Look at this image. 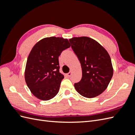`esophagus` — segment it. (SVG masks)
<instances>
[{
  "label": "esophagus",
  "instance_id": "1",
  "mask_svg": "<svg viewBox=\"0 0 135 135\" xmlns=\"http://www.w3.org/2000/svg\"><path fill=\"white\" fill-rule=\"evenodd\" d=\"M72 75V72L71 71H70L69 73H68V74H66V75L68 76V77H70Z\"/></svg>",
  "mask_w": 135,
  "mask_h": 135
}]
</instances>
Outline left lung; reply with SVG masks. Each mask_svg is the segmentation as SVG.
I'll use <instances>...</instances> for the list:
<instances>
[{
	"label": "left lung",
	"instance_id": "obj_1",
	"mask_svg": "<svg viewBox=\"0 0 135 135\" xmlns=\"http://www.w3.org/2000/svg\"><path fill=\"white\" fill-rule=\"evenodd\" d=\"M69 42L82 70L81 80L74 84L75 89L87 98L99 96L107 89L113 75L109 54L96 40L87 36L74 37Z\"/></svg>",
	"mask_w": 135,
	"mask_h": 135
}]
</instances>
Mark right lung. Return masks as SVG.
<instances>
[{"label":"right lung","instance_id":"obj_1","mask_svg":"<svg viewBox=\"0 0 135 135\" xmlns=\"http://www.w3.org/2000/svg\"><path fill=\"white\" fill-rule=\"evenodd\" d=\"M70 47L67 39L52 36L40 40L32 48L27 60L25 79L38 99L49 100L58 93L64 78L59 71V57Z\"/></svg>","mask_w":135,"mask_h":135}]
</instances>
